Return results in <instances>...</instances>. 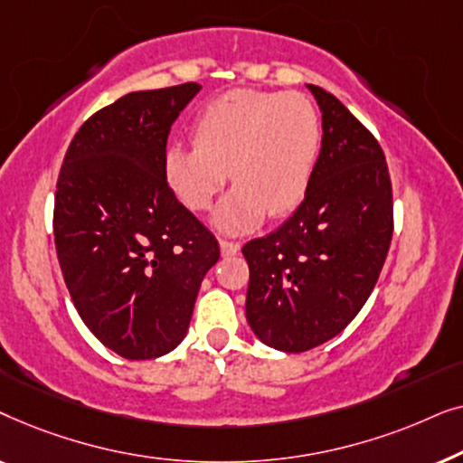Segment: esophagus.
Returning <instances> with one entry per match:
<instances>
[{"label":"esophagus","instance_id":"esophagus-1","mask_svg":"<svg viewBox=\"0 0 463 463\" xmlns=\"http://www.w3.org/2000/svg\"><path fill=\"white\" fill-rule=\"evenodd\" d=\"M219 246H221V255H223V257H233V255H238V252H240L238 242H227V240H221Z\"/></svg>","mask_w":463,"mask_h":463}]
</instances>
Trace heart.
Returning <instances> with one entry per match:
<instances>
[{"mask_svg":"<svg viewBox=\"0 0 463 463\" xmlns=\"http://www.w3.org/2000/svg\"><path fill=\"white\" fill-rule=\"evenodd\" d=\"M320 137L318 109L307 97L240 88L202 109L194 145L164 151V179L183 206L202 213L232 173L236 187L217 206L213 225L240 236L257 230L265 214L287 217L306 200Z\"/></svg>","mask_w":463,"mask_h":463,"instance_id":"1","label":"heart"}]
</instances>
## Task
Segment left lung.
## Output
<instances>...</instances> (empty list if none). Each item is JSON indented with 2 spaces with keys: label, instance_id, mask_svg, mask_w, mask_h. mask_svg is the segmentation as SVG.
<instances>
[{
  "label": "left lung",
  "instance_id": "1",
  "mask_svg": "<svg viewBox=\"0 0 463 463\" xmlns=\"http://www.w3.org/2000/svg\"><path fill=\"white\" fill-rule=\"evenodd\" d=\"M306 86L322 113L312 185L287 223L242 249L250 269V331L265 345L293 354L322 345L356 318L392 240L382 147L331 92Z\"/></svg>",
  "mask_w": 463,
  "mask_h": 463
}]
</instances>
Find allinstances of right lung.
<instances>
[{"label":"right lung","mask_w":463,"mask_h":463,"mask_svg":"<svg viewBox=\"0 0 463 463\" xmlns=\"http://www.w3.org/2000/svg\"><path fill=\"white\" fill-rule=\"evenodd\" d=\"M198 84L130 92L94 113L62 162L54 244L73 306L105 347L157 358L185 339L219 242L175 198L162 157Z\"/></svg>","instance_id":"obj_1"}]
</instances>
